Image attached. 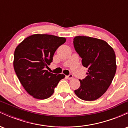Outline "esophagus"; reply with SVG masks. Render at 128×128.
<instances>
[{
    "mask_svg": "<svg viewBox=\"0 0 128 128\" xmlns=\"http://www.w3.org/2000/svg\"><path fill=\"white\" fill-rule=\"evenodd\" d=\"M66 77H67V79H72L73 78V76L72 74H69V75H68V76H66Z\"/></svg>",
    "mask_w": 128,
    "mask_h": 128,
    "instance_id": "1",
    "label": "esophagus"
}]
</instances>
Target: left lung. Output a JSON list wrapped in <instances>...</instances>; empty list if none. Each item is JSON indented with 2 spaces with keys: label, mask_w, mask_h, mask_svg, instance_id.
Wrapping results in <instances>:
<instances>
[{
  "label": "left lung",
  "mask_w": 128,
  "mask_h": 128,
  "mask_svg": "<svg viewBox=\"0 0 128 128\" xmlns=\"http://www.w3.org/2000/svg\"><path fill=\"white\" fill-rule=\"evenodd\" d=\"M73 45L82 66L88 68L87 76L79 80L80 86L74 92L84 100H95L106 92L115 76V52L104 40L90 36H75Z\"/></svg>",
  "instance_id": "8db88e82"
}]
</instances>
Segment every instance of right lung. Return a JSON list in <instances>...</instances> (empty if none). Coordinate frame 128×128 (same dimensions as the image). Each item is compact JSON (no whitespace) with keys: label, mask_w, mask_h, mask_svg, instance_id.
Masks as SVG:
<instances>
[{"label":"right lung","mask_w":128,"mask_h":128,"mask_svg":"<svg viewBox=\"0 0 128 128\" xmlns=\"http://www.w3.org/2000/svg\"><path fill=\"white\" fill-rule=\"evenodd\" d=\"M66 41L65 38L52 35L34 34L26 38L16 48L14 70L21 84L33 98H50L60 80L65 77L45 69L52 62L56 49Z\"/></svg>","instance_id":"right-lung-1"}]
</instances>
